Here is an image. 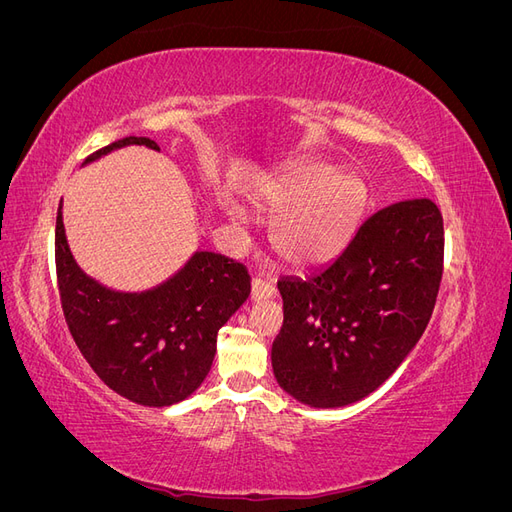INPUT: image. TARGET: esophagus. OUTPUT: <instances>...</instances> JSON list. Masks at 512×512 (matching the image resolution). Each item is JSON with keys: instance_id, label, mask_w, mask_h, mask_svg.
Returning a JSON list of instances; mask_svg holds the SVG:
<instances>
[{"instance_id": "34e87169", "label": "esophagus", "mask_w": 512, "mask_h": 512, "mask_svg": "<svg viewBox=\"0 0 512 512\" xmlns=\"http://www.w3.org/2000/svg\"><path fill=\"white\" fill-rule=\"evenodd\" d=\"M275 286L265 280V277H254L252 280V299L254 301H260V299H271L275 297Z\"/></svg>"}]
</instances>
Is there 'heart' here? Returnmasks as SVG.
Returning a JSON list of instances; mask_svg holds the SVG:
<instances>
[{
	"mask_svg": "<svg viewBox=\"0 0 512 512\" xmlns=\"http://www.w3.org/2000/svg\"><path fill=\"white\" fill-rule=\"evenodd\" d=\"M367 203L365 183L352 173L312 166L277 181L256 196V207L280 218L273 228L275 250L292 265H314L331 258L352 237ZM237 228L245 215L226 209Z\"/></svg>",
	"mask_w": 512,
	"mask_h": 512,
	"instance_id": "b5f03b06",
	"label": "heart"
}]
</instances>
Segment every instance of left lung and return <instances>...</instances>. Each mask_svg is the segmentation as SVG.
<instances>
[{
	"label": "left lung",
	"mask_w": 512,
	"mask_h": 512,
	"mask_svg": "<svg viewBox=\"0 0 512 512\" xmlns=\"http://www.w3.org/2000/svg\"><path fill=\"white\" fill-rule=\"evenodd\" d=\"M442 267V213L431 198H410L369 215L327 267L282 277L284 324L271 350L282 389L314 408L374 393L425 333Z\"/></svg>",
	"instance_id": "left-lung-1"
}]
</instances>
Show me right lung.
<instances>
[{
	"label": "right lung",
	"instance_id": "add662e5",
	"mask_svg": "<svg viewBox=\"0 0 512 512\" xmlns=\"http://www.w3.org/2000/svg\"><path fill=\"white\" fill-rule=\"evenodd\" d=\"M126 145L160 151L151 138L126 136L91 153L85 162ZM55 269L70 335L91 369L121 397L151 408L173 406L203 384L218 348V331L252 288L241 262L196 252L158 288L138 294L108 290L74 262L61 203Z\"/></svg>",
	"mask_w": 512,
	"mask_h": 512
}]
</instances>
